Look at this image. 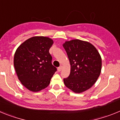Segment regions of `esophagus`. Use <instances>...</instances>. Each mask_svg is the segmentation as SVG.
I'll list each match as a JSON object with an SVG mask.
<instances>
[{"label":"esophagus","instance_id":"34e87169","mask_svg":"<svg viewBox=\"0 0 120 120\" xmlns=\"http://www.w3.org/2000/svg\"><path fill=\"white\" fill-rule=\"evenodd\" d=\"M62 69V66H60L58 68V71H61Z\"/></svg>","mask_w":120,"mask_h":120}]
</instances>
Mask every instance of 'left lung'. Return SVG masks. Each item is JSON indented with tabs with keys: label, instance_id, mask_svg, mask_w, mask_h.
I'll list each match as a JSON object with an SVG mask.
<instances>
[{
	"label": "left lung",
	"instance_id": "left-lung-1",
	"mask_svg": "<svg viewBox=\"0 0 120 120\" xmlns=\"http://www.w3.org/2000/svg\"><path fill=\"white\" fill-rule=\"evenodd\" d=\"M71 65L69 76L64 79L68 88L75 93L85 91L96 83L101 70V58L92 44L80 40L63 44Z\"/></svg>",
	"mask_w": 120,
	"mask_h": 120
}]
</instances>
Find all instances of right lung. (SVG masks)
Wrapping results in <instances>:
<instances>
[{
	"mask_svg": "<svg viewBox=\"0 0 120 120\" xmlns=\"http://www.w3.org/2000/svg\"><path fill=\"white\" fill-rule=\"evenodd\" d=\"M52 39L43 36L29 38L17 49L14 65L22 84L32 92L48 86L56 68L52 64L49 49Z\"/></svg>",
	"mask_w": 120,
	"mask_h": 120,
	"instance_id": "1",
	"label": "right lung"
}]
</instances>
